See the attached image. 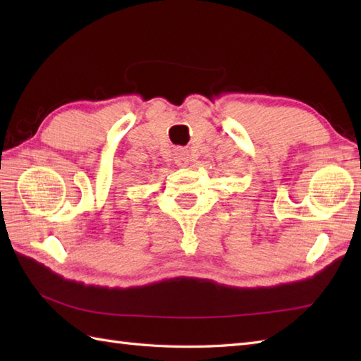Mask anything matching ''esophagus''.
<instances>
[{"instance_id": "34e87169", "label": "esophagus", "mask_w": 361, "mask_h": 361, "mask_svg": "<svg viewBox=\"0 0 361 361\" xmlns=\"http://www.w3.org/2000/svg\"><path fill=\"white\" fill-rule=\"evenodd\" d=\"M195 159L194 152L188 147H176L175 149V161L178 166L186 167Z\"/></svg>"}]
</instances>
